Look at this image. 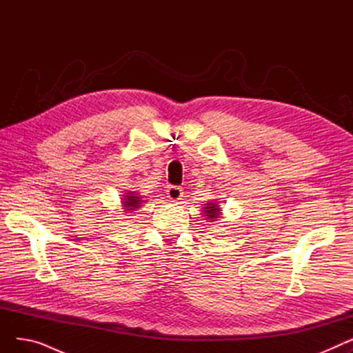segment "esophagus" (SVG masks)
<instances>
[{"instance_id":"obj_1","label":"esophagus","mask_w":353,"mask_h":353,"mask_svg":"<svg viewBox=\"0 0 353 353\" xmlns=\"http://www.w3.org/2000/svg\"><path fill=\"white\" fill-rule=\"evenodd\" d=\"M167 197H169L172 201H179L183 197V190L179 186H170L167 189Z\"/></svg>"}]
</instances>
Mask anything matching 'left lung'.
Masks as SVG:
<instances>
[{
    "mask_svg": "<svg viewBox=\"0 0 353 353\" xmlns=\"http://www.w3.org/2000/svg\"><path fill=\"white\" fill-rule=\"evenodd\" d=\"M205 208H203V212H205V216L208 217L206 220L209 221H216L221 217V208L219 203L216 201H208L203 205Z\"/></svg>",
    "mask_w": 353,
    "mask_h": 353,
    "instance_id": "8db88e82",
    "label": "left lung"
}]
</instances>
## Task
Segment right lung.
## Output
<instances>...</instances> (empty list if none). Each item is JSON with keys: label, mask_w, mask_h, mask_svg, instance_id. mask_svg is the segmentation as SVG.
<instances>
[{"label": "right lung", "mask_w": 353, "mask_h": 353, "mask_svg": "<svg viewBox=\"0 0 353 353\" xmlns=\"http://www.w3.org/2000/svg\"><path fill=\"white\" fill-rule=\"evenodd\" d=\"M120 199H121V206L125 210V213L137 210L145 201L137 192H132V190H125V193L121 194Z\"/></svg>", "instance_id": "add662e5"}]
</instances>
